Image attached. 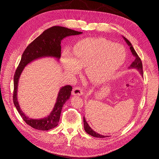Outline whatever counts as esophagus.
Listing matches in <instances>:
<instances>
[{
  "instance_id": "34e87169",
  "label": "esophagus",
  "mask_w": 159,
  "mask_h": 159,
  "mask_svg": "<svg viewBox=\"0 0 159 159\" xmlns=\"http://www.w3.org/2000/svg\"><path fill=\"white\" fill-rule=\"evenodd\" d=\"M83 90L82 88L80 87H74L73 89V90H72V94L74 95V96H80L82 95H83Z\"/></svg>"
}]
</instances>
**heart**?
<instances>
[{
    "mask_svg": "<svg viewBox=\"0 0 159 159\" xmlns=\"http://www.w3.org/2000/svg\"><path fill=\"white\" fill-rule=\"evenodd\" d=\"M126 55V50L121 44L103 38L85 39L76 44L73 54L65 50L62 61L67 73L77 74L81 66H86L87 76L96 83H103L120 69Z\"/></svg>",
    "mask_w": 159,
    "mask_h": 159,
    "instance_id": "obj_1",
    "label": "heart"
}]
</instances>
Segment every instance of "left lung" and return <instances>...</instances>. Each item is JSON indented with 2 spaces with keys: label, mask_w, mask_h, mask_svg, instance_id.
I'll use <instances>...</instances> for the list:
<instances>
[{
  "label": "left lung",
  "mask_w": 159,
  "mask_h": 159,
  "mask_svg": "<svg viewBox=\"0 0 159 159\" xmlns=\"http://www.w3.org/2000/svg\"><path fill=\"white\" fill-rule=\"evenodd\" d=\"M123 38L125 39V41H126V43H127V44L129 47V49H130V50L131 52V53H132V55L134 57V61L132 62V63L130 65V66L128 68H129V69H137L140 72L141 75L143 77V66H142V62L141 59L139 57V55L137 53V52H135L134 48L132 46L131 43L125 37L123 36ZM83 119H84V129L86 131V133H87L93 136V137H96V138H105V137H107V136L102 135V134H100L98 133L97 132L94 131L89 126V125H88L87 122L86 121L84 116Z\"/></svg>",
  "instance_id": "left-lung-1"
}]
</instances>
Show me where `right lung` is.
Instances as JSON below:
<instances>
[{
  "mask_svg": "<svg viewBox=\"0 0 159 159\" xmlns=\"http://www.w3.org/2000/svg\"><path fill=\"white\" fill-rule=\"evenodd\" d=\"M77 31L62 26H55L43 32L32 43H31L24 53H22L20 63L16 70L14 77L13 102L21 118L32 128L46 131L55 128L59 122L61 109L65 102L70 99L72 87L65 85L60 89L57 101L50 114L43 118L32 119L25 115L19 106L17 101V89L19 80L25 66L39 58L44 57H54L59 60L61 57V41L70 36L82 34Z\"/></svg>",
  "mask_w": 159,
  "mask_h": 159,
  "instance_id": "right-lung-1",
  "label": "right lung"
}]
</instances>
